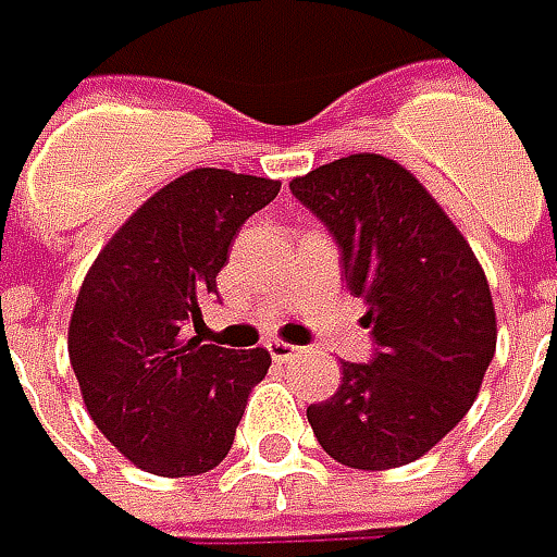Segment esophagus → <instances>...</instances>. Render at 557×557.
<instances>
[{"mask_svg": "<svg viewBox=\"0 0 557 557\" xmlns=\"http://www.w3.org/2000/svg\"><path fill=\"white\" fill-rule=\"evenodd\" d=\"M268 351H271V357L277 360V363H286V360H293V357L298 355L296 345H289V342H268Z\"/></svg>", "mask_w": 557, "mask_h": 557, "instance_id": "1", "label": "esophagus"}]
</instances>
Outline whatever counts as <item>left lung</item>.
<instances>
[{
	"instance_id": "8db88e82",
	"label": "left lung",
	"mask_w": 557,
	"mask_h": 557,
	"mask_svg": "<svg viewBox=\"0 0 557 557\" xmlns=\"http://www.w3.org/2000/svg\"><path fill=\"white\" fill-rule=\"evenodd\" d=\"M342 252L348 293L367 305L370 363H342L338 392L308 407L320 447L348 469L425 456L471 410L496 351L481 261L410 169L351 153L289 182Z\"/></svg>"
}]
</instances>
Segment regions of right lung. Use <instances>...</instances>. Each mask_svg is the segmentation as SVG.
<instances>
[{
	"instance_id": "obj_1",
	"label": "right lung",
	"mask_w": 557,
	"mask_h": 557,
	"mask_svg": "<svg viewBox=\"0 0 557 557\" xmlns=\"http://www.w3.org/2000/svg\"><path fill=\"white\" fill-rule=\"evenodd\" d=\"M277 194L274 178L184 172L91 261L70 317V363L91 422L138 469L202 474L231 450L271 355L202 345L184 323L202 320L237 231Z\"/></svg>"
}]
</instances>
